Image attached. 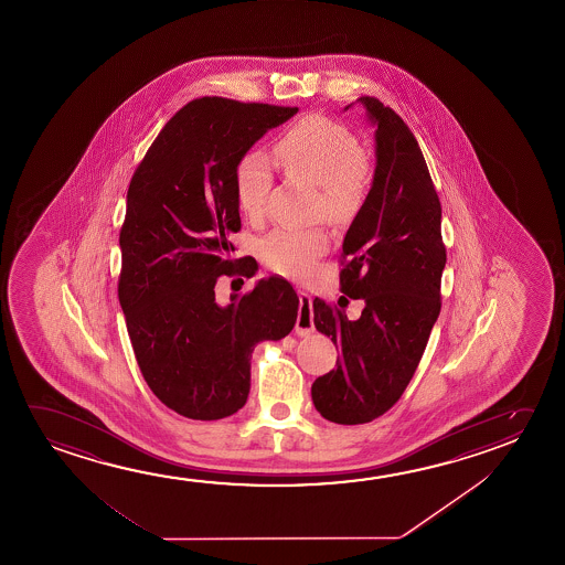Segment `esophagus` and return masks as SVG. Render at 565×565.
<instances>
[{
	"label": "esophagus",
	"mask_w": 565,
	"mask_h": 565,
	"mask_svg": "<svg viewBox=\"0 0 565 565\" xmlns=\"http://www.w3.org/2000/svg\"><path fill=\"white\" fill-rule=\"evenodd\" d=\"M313 299L309 294L299 291V317H297L296 332L299 337H305L309 332H313Z\"/></svg>",
	"instance_id": "esophagus-1"
}]
</instances>
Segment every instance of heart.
<instances>
[{
  "mask_svg": "<svg viewBox=\"0 0 565 565\" xmlns=\"http://www.w3.org/2000/svg\"><path fill=\"white\" fill-rule=\"evenodd\" d=\"M276 154L287 175L319 188V213L342 223L356 213L364 200V150L356 137L327 117H307L297 122L276 145ZM271 188V168L262 152L244 154L235 172L238 207L244 215H264ZM262 258L268 268L287 278H305L327 250L321 228H276L262 241Z\"/></svg>",
  "mask_w": 565,
  "mask_h": 565,
  "instance_id": "obj_1",
  "label": "heart"
}]
</instances>
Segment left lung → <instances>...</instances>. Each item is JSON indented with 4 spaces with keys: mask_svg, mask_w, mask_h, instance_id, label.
I'll return each mask as SVG.
<instances>
[{
    "mask_svg": "<svg viewBox=\"0 0 565 565\" xmlns=\"http://www.w3.org/2000/svg\"><path fill=\"white\" fill-rule=\"evenodd\" d=\"M358 104L375 127L374 182L342 243L339 307L313 301L315 327L340 356L311 395L337 425L372 423L399 401L440 315L446 266L443 207L417 139L380 99ZM348 298L365 301L356 322L343 311Z\"/></svg>",
    "mask_w": 565,
    "mask_h": 565,
    "instance_id": "8db88e82",
    "label": "left lung"
}]
</instances>
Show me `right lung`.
<instances>
[{
    "label": "right lung",
    "mask_w": 565,
    "mask_h": 565,
    "mask_svg": "<svg viewBox=\"0 0 565 565\" xmlns=\"http://www.w3.org/2000/svg\"><path fill=\"white\" fill-rule=\"evenodd\" d=\"M297 107L193 99L166 122L127 191L119 235V301L148 387L182 417L217 420L244 407L250 358L262 340L287 337L299 297L284 278H262L250 294L217 303L221 276L235 266L241 231L238 160Z\"/></svg>",
    "instance_id": "1"
}]
</instances>
